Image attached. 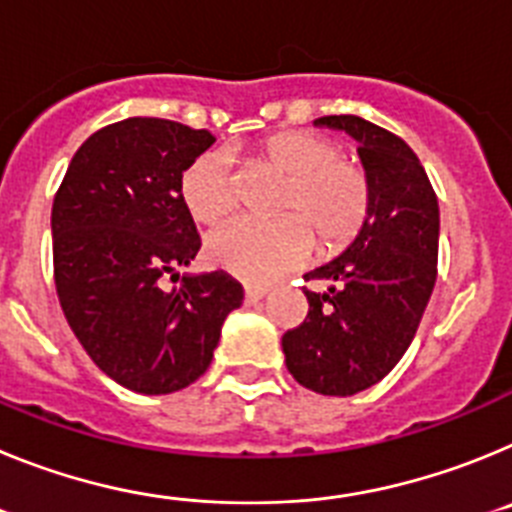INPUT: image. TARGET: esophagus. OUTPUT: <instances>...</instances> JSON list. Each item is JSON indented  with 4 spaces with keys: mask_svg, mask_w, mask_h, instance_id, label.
<instances>
[{
    "mask_svg": "<svg viewBox=\"0 0 512 512\" xmlns=\"http://www.w3.org/2000/svg\"><path fill=\"white\" fill-rule=\"evenodd\" d=\"M243 295H246V302H259V300H264L266 295H269V287H259V284H248V287L243 289Z\"/></svg>",
    "mask_w": 512,
    "mask_h": 512,
    "instance_id": "obj_1",
    "label": "esophagus"
}]
</instances>
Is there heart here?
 I'll return each mask as SVG.
<instances>
[{
  "label": "heart",
  "mask_w": 512,
  "mask_h": 512,
  "mask_svg": "<svg viewBox=\"0 0 512 512\" xmlns=\"http://www.w3.org/2000/svg\"><path fill=\"white\" fill-rule=\"evenodd\" d=\"M264 158L289 174L277 220L238 217L207 238V259L246 282H269L307 264L320 251L336 253L354 241L372 210V179L336 140L287 130L264 143ZM189 215L215 225L241 202V179L228 151L197 156L179 179Z\"/></svg>",
  "instance_id": "obj_1"
}]
</instances>
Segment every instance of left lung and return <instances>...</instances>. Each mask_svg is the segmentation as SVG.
<instances>
[{"label":"left lung","mask_w":512,"mask_h":512,"mask_svg":"<svg viewBox=\"0 0 512 512\" xmlns=\"http://www.w3.org/2000/svg\"><path fill=\"white\" fill-rule=\"evenodd\" d=\"M346 130L372 179V210L356 241L305 274L302 325L282 336L289 374L312 392L348 397L395 369L413 343L438 274V200L413 148L356 115L318 117Z\"/></svg>","instance_id":"8db88e82"}]
</instances>
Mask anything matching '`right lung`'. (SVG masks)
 <instances>
[{
    "label": "right lung",
    "mask_w": 512,
    "mask_h": 512,
    "mask_svg": "<svg viewBox=\"0 0 512 512\" xmlns=\"http://www.w3.org/2000/svg\"><path fill=\"white\" fill-rule=\"evenodd\" d=\"M215 143L174 120L128 117L97 130L53 197V279L74 336L107 377L140 395L184 390L207 372L243 287L223 271L179 279L200 251L182 171Z\"/></svg>",
    "instance_id": "right-lung-1"
}]
</instances>
